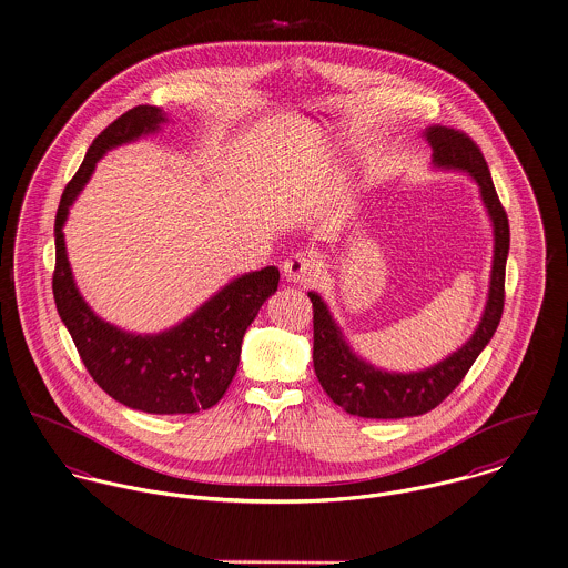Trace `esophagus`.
<instances>
[{"label": "esophagus", "instance_id": "esophagus-1", "mask_svg": "<svg viewBox=\"0 0 568 568\" xmlns=\"http://www.w3.org/2000/svg\"><path fill=\"white\" fill-rule=\"evenodd\" d=\"M321 272V265L316 261L314 254L310 252H296V254H290L283 263V274L287 281L292 283H301V285H307L312 283Z\"/></svg>", "mask_w": 568, "mask_h": 568}]
</instances>
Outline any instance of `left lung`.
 <instances>
[{
  "instance_id": "left-lung-1",
  "label": "left lung",
  "mask_w": 568,
  "mask_h": 568,
  "mask_svg": "<svg viewBox=\"0 0 568 568\" xmlns=\"http://www.w3.org/2000/svg\"><path fill=\"white\" fill-rule=\"evenodd\" d=\"M437 166L463 169L480 186V197L494 222V267L489 298L474 336L444 362L419 373H386L355 357L332 321L327 305L310 292L314 307V371L325 393L346 413L364 419L417 417L437 408L463 382L478 353L491 341L505 307V265L509 220L494 189L480 146L460 129L435 124L426 131Z\"/></svg>"
}]
</instances>
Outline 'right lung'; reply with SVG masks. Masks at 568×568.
Returning a JSON list of instances; mask_svg holds the SVG:
<instances>
[{
    "label": "right lung",
    "instance_id": "add662e5",
    "mask_svg": "<svg viewBox=\"0 0 568 568\" xmlns=\"http://www.w3.org/2000/svg\"><path fill=\"white\" fill-rule=\"evenodd\" d=\"M160 122H164L162 110L138 105L94 138L59 202L52 294L88 373L110 397L151 415H191L224 397L239 366L243 334L265 298L276 292L278 270L270 265L232 281L191 318L160 336H131L94 316L81 298L61 230L97 160L115 144L155 131Z\"/></svg>",
    "mask_w": 568,
    "mask_h": 568
}]
</instances>
